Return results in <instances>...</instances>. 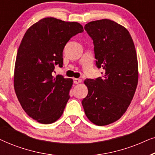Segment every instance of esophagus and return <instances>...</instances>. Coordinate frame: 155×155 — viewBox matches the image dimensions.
Instances as JSON below:
<instances>
[{"mask_svg":"<svg viewBox=\"0 0 155 155\" xmlns=\"http://www.w3.org/2000/svg\"><path fill=\"white\" fill-rule=\"evenodd\" d=\"M73 82L75 84H79L82 82V80L79 79V78H74L73 79Z\"/></svg>","mask_w":155,"mask_h":155,"instance_id":"1","label":"esophagus"}]
</instances>
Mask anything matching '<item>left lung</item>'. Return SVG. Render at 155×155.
I'll list each match as a JSON object with an SVG mask.
<instances>
[{
  "mask_svg": "<svg viewBox=\"0 0 155 155\" xmlns=\"http://www.w3.org/2000/svg\"><path fill=\"white\" fill-rule=\"evenodd\" d=\"M84 29L93 40L97 67L105 72L103 78L84 80L88 94L82 104L91 122L106 126L124 115L134 96L138 82L136 51L129 31L114 21H92Z\"/></svg>",
  "mask_w": 155,
  "mask_h": 155,
  "instance_id": "8db88e82",
  "label": "left lung"
}]
</instances>
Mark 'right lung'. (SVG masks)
I'll list each match as a JSON object with an SVG mask.
<instances>
[{"mask_svg": "<svg viewBox=\"0 0 155 155\" xmlns=\"http://www.w3.org/2000/svg\"><path fill=\"white\" fill-rule=\"evenodd\" d=\"M78 22L46 18L29 27L17 54L14 87L22 109L29 117L49 124L62 116L70 99L73 80L53 76L63 67V51L73 36L83 31Z\"/></svg>", "mask_w": 155, "mask_h": 155, "instance_id": "obj_1", "label": "right lung"}]
</instances>
